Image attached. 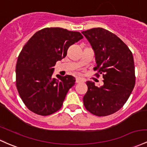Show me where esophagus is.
<instances>
[{"label": "esophagus", "mask_w": 147, "mask_h": 147, "mask_svg": "<svg viewBox=\"0 0 147 147\" xmlns=\"http://www.w3.org/2000/svg\"><path fill=\"white\" fill-rule=\"evenodd\" d=\"M84 80L82 78H77L76 79V83H80V82H83Z\"/></svg>", "instance_id": "34e87169"}]
</instances>
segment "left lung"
<instances>
[{
    "label": "left lung",
    "instance_id": "left-lung-1",
    "mask_svg": "<svg viewBox=\"0 0 147 147\" xmlns=\"http://www.w3.org/2000/svg\"><path fill=\"white\" fill-rule=\"evenodd\" d=\"M95 51L97 71L102 75L103 86L86 82L88 90L83 98L86 110L98 117H106L123 107L135 84L133 54L126 45L112 32L93 28L82 32Z\"/></svg>",
    "mask_w": 147,
    "mask_h": 147
}]
</instances>
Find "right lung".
Listing matches in <instances>:
<instances>
[{
	"instance_id": "right-lung-1",
	"label": "right lung",
	"mask_w": 147,
	"mask_h": 147,
	"mask_svg": "<svg viewBox=\"0 0 147 147\" xmlns=\"http://www.w3.org/2000/svg\"><path fill=\"white\" fill-rule=\"evenodd\" d=\"M82 38L80 32L45 28L24 45L16 65V86L29 110L48 116L61 109L76 80L71 75L54 78V67L58 61L65 57L70 46Z\"/></svg>"
}]
</instances>
